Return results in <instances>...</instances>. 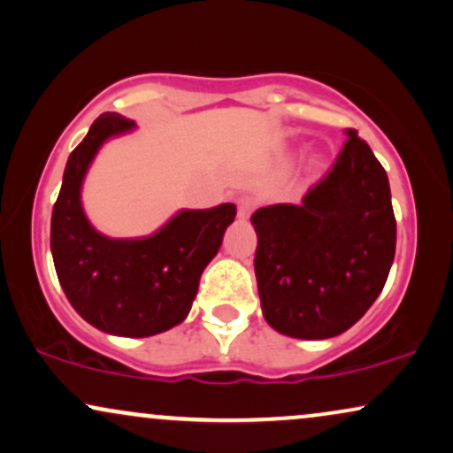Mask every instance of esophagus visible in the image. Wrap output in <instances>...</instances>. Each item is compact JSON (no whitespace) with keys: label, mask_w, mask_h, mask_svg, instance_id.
<instances>
[{"label":"esophagus","mask_w":453,"mask_h":453,"mask_svg":"<svg viewBox=\"0 0 453 453\" xmlns=\"http://www.w3.org/2000/svg\"><path fill=\"white\" fill-rule=\"evenodd\" d=\"M250 213H253V200L250 198H240L238 200V217L240 219H246Z\"/></svg>","instance_id":"1"}]
</instances>
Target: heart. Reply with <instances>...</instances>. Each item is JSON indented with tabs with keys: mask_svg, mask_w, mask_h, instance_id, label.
I'll return each mask as SVG.
<instances>
[{
	"mask_svg": "<svg viewBox=\"0 0 453 453\" xmlns=\"http://www.w3.org/2000/svg\"><path fill=\"white\" fill-rule=\"evenodd\" d=\"M311 167H313V171H318L319 167H322V160L316 158V160H313V163H311Z\"/></svg>",
	"mask_w": 453,
	"mask_h": 453,
	"instance_id": "b5f03b06",
	"label": "heart"
}]
</instances>
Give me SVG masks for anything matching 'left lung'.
<instances>
[{"label":"left lung","mask_w":453,"mask_h":453,"mask_svg":"<svg viewBox=\"0 0 453 453\" xmlns=\"http://www.w3.org/2000/svg\"><path fill=\"white\" fill-rule=\"evenodd\" d=\"M301 204L257 209L255 276L265 322L303 341L339 336L368 311L391 272L395 226L387 171L357 131Z\"/></svg>","instance_id":"8db88e82"}]
</instances>
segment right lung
I'll return each instance as SVG.
<instances>
[{
	"mask_svg": "<svg viewBox=\"0 0 453 453\" xmlns=\"http://www.w3.org/2000/svg\"><path fill=\"white\" fill-rule=\"evenodd\" d=\"M135 127L119 112H104L71 152L51 211L50 246L62 290L85 322L106 334L144 339L188 318L200 276L219 250L236 207L181 209L142 238H111L96 230L81 203L85 175L108 140Z\"/></svg>",
	"mask_w": 453,
	"mask_h": 453,
	"instance_id": "add662e5",
	"label": "right lung"
}]
</instances>
